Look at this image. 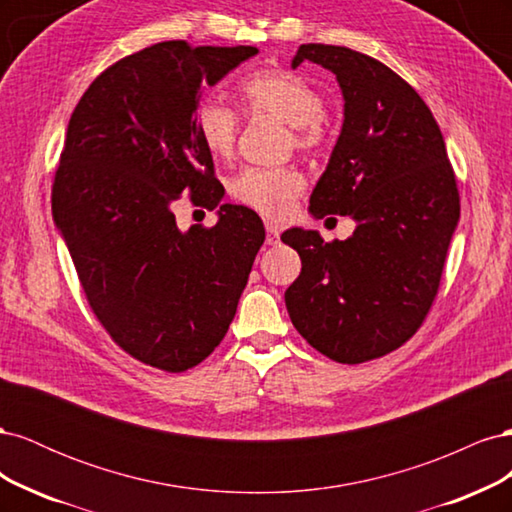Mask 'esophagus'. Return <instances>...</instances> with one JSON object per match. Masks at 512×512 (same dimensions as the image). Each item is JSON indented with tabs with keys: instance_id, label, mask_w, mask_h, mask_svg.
I'll return each mask as SVG.
<instances>
[{
	"instance_id": "obj_1",
	"label": "esophagus",
	"mask_w": 512,
	"mask_h": 512,
	"mask_svg": "<svg viewBox=\"0 0 512 512\" xmlns=\"http://www.w3.org/2000/svg\"><path fill=\"white\" fill-rule=\"evenodd\" d=\"M267 243L269 245H277L280 243V228H277L275 224H271V222H267Z\"/></svg>"
}]
</instances>
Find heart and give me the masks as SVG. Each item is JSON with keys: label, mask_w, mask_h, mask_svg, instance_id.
<instances>
[{"label": "heart", "mask_w": 512, "mask_h": 512, "mask_svg": "<svg viewBox=\"0 0 512 512\" xmlns=\"http://www.w3.org/2000/svg\"><path fill=\"white\" fill-rule=\"evenodd\" d=\"M247 113H265L288 123L292 141L301 149L322 143L324 98L301 74L267 70L245 79L239 87ZM200 141L215 158H226L235 149L239 119L222 100L200 102L194 115ZM303 190V177L294 168H245L232 181V194L260 213L282 218L294 196Z\"/></svg>", "instance_id": "1"}]
</instances>
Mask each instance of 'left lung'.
I'll return each mask as SVG.
<instances>
[{
  "instance_id": "obj_1",
  "label": "left lung",
  "mask_w": 512,
  "mask_h": 512,
  "mask_svg": "<svg viewBox=\"0 0 512 512\" xmlns=\"http://www.w3.org/2000/svg\"><path fill=\"white\" fill-rule=\"evenodd\" d=\"M303 61L333 72L344 98L309 213L348 215L356 226L333 243L318 230L284 232L303 265L284 299L309 346L337 363H365L421 327L459 222V192L436 119L399 74L346 46L301 44L290 66Z\"/></svg>"
}]
</instances>
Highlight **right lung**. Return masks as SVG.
Returning <instances> with one entry per match:
<instances>
[{"mask_svg": "<svg viewBox=\"0 0 512 512\" xmlns=\"http://www.w3.org/2000/svg\"><path fill=\"white\" fill-rule=\"evenodd\" d=\"M254 55L256 46H147L102 72L68 123L53 222L102 327L164 371L190 369L222 342L265 241L252 209L220 205L194 123L203 87ZM185 189L219 209L213 229L176 226Z\"/></svg>", "mask_w": 512, "mask_h": 512, "instance_id": "right-lung-1", "label": "right lung"}]
</instances>
